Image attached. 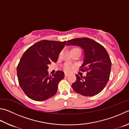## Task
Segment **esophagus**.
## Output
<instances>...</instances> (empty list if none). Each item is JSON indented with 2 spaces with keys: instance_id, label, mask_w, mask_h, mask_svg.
Here are the masks:
<instances>
[{
  "instance_id": "obj_1",
  "label": "esophagus",
  "mask_w": 129,
  "mask_h": 129,
  "mask_svg": "<svg viewBox=\"0 0 129 129\" xmlns=\"http://www.w3.org/2000/svg\"><path fill=\"white\" fill-rule=\"evenodd\" d=\"M69 75V74H68V73H65V76L66 77H68V76Z\"/></svg>"
}]
</instances>
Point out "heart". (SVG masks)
<instances>
[{
  "mask_svg": "<svg viewBox=\"0 0 129 129\" xmlns=\"http://www.w3.org/2000/svg\"><path fill=\"white\" fill-rule=\"evenodd\" d=\"M76 48H73L72 50H74V49H76ZM64 69L66 72H70L72 71V66L70 64H65L64 67Z\"/></svg>",
  "mask_w": 129,
  "mask_h": 129,
  "instance_id": "obj_1",
  "label": "heart"
}]
</instances>
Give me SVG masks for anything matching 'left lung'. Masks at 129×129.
<instances>
[{"label":"left lung","instance_id":"obj_1","mask_svg":"<svg viewBox=\"0 0 129 129\" xmlns=\"http://www.w3.org/2000/svg\"><path fill=\"white\" fill-rule=\"evenodd\" d=\"M66 44L81 47L85 53L79 71L87 74L83 77L76 74V81L72 85L73 90L85 96L98 94L105 87L111 73L112 62L107 50L97 42L86 37L69 40Z\"/></svg>","mask_w":129,"mask_h":129}]
</instances>
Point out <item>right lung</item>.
I'll use <instances>...</instances> for the list:
<instances>
[{
    "label": "right lung",
    "instance_id": "right-lung-1",
    "mask_svg": "<svg viewBox=\"0 0 129 129\" xmlns=\"http://www.w3.org/2000/svg\"><path fill=\"white\" fill-rule=\"evenodd\" d=\"M66 41L42 40L26 50L17 67L18 83L25 95L35 101H44L57 91L64 73L57 71L48 74V65L56 62Z\"/></svg>",
    "mask_w": 129,
    "mask_h": 129
}]
</instances>
